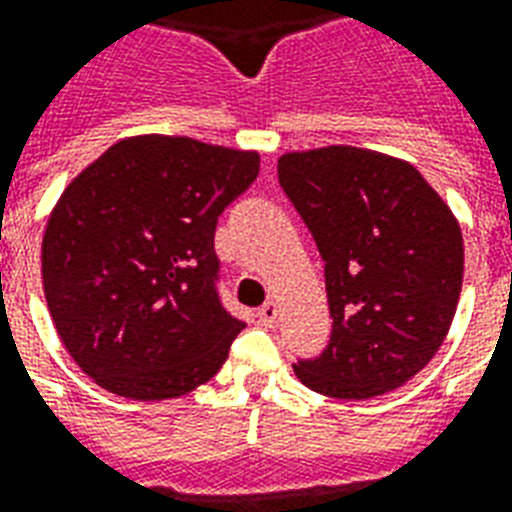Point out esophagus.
Instances as JSON below:
<instances>
[{
  "mask_svg": "<svg viewBox=\"0 0 512 512\" xmlns=\"http://www.w3.org/2000/svg\"><path fill=\"white\" fill-rule=\"evenodd\" d=\"M257 319H260V322H263V325L271 327L273 322H276V319H279V306H276V303H273V300H268V303H265V306L257 308Z\"/></svg>",
  "mask_w": 512,
  "mask_h": 512,
  "instance_id": "1",
  "label": "esophagus"
}]
</instances>
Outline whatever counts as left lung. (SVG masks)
Instances as JSON below:
<instances>
[{"mask_svg": "<svg viewBox=\"0 0 512 512\" xmlns=\"http://www.w3.org/2000/svg\"><path fill=\"white\" fill-rule=\"evenodd\" d=\"M279 182L317 241L333 333L292 365L319 395L368 400L443 346L462 292V228L408 161L330 144L284 152Z\"/></svg>", "mask_w": 512, "mask_h": 512, "instance_id": "8db88e82", "label": "left lung"}]
</instances>
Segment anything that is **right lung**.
<instances>
[{
  "mask_svg": "<svg viewBox=\"0 0 512 512\" xmlns=\"http://www.w3.org/2000/svg\"><path fill=\"white\" fill-rule=\"evenodd\" d=\"M257 171L255 150L142 134L66 185L42 236V287L64 349L101 389L174 400L228 360L244 322L214 290V228Z\"/></svg>",
  "mask_w": 512,
  "mask_h": 512,
  "instance_id": "add662e5",
  "label": "right lung"
}]
</instances>
